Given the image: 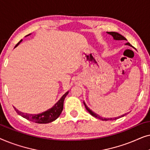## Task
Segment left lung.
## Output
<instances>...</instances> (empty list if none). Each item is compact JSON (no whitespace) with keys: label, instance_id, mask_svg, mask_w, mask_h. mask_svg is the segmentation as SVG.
I'll return each instance as SVG.
<instances>
[{"label":"left lung","instance_id":"left-lung-1","mask_svg":"<svg viewBox=\"0 0 150 150\" xmlns=\"http://www.w3.org/2000/svg\"><path fill=\"white\" fill-rule=\"evenodd\" d=\"M108 34L111 35L113 37V38L115 39V40H126V39L124 38V36L122 35H120V33H116V32H108ZM126 45H129V46H130V43H127V44H126ZM84 105H85L86 109H87V110H88V112H89L90 114L92 116L95 117L96 118H98V119H100V120H102L104 121H108V120H117V119H119L120 117H123L125 115H121L120 117H114V118H108V119H106V118H103V117H100L98 115H97L96 113H95V112H93V111H92L91 110H90L89 108L87 107V106L86 105L85 102H84Z\"/></svg>","mask_w":150,"mask_h":150}]
</instances>
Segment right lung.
Instances as JSON below:
<instances>
[{"mask_svg": "<svg viewBox=\"0 0 150 150\" xmlns=\"http://www.w3.org/2000/svg\"><path fill=\"white\" fill-rule=\"evenodd\" d=\"M22 40L20 41L19 42L16 44V47L18 44L21 42ZM68 94V91L66 92L64 95H63L60 100L55 104V105L51 108L50 109H48L46 111L43 112L42 113L37 114V115H33V114H28V113H24L18 110L17 108L14 107V109L16 111V112L20 115L23 117L24 118L26 119V120L31 121L35 123H38V124H48V123H50L54 121L56 119H57L60 115L61 112L63 109V102H64L65 98Z\"/></svg>", "mask_w": 150, "mask_h": 150, "instance_id": "add662e5", "label": "right lung"}]
</instances>
